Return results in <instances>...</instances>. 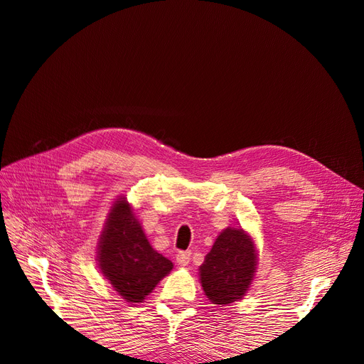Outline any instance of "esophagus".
Returning <instances> with one entry per match:
<instances>
[{
	"label": "esophagus",
	"mask_w": 364,
	"mask_h": 364,
	"mask_svg": "<svg viewBox=\"0 0 364 364\" xmlns=\"http://www.w3.org/2000/svg\"><path fill=\"white\" fill-rule=\"evenodd\" d=\"M191 259V252H179L176 255V261H178L179 266H188Z\"/></svg>",
	"instance_id": "1"
}]
</instances>
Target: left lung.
<instances>
[{
	"instance_id": "8db88e82",
	"label": "left lung",
	"mask_w": 364,
	"mask_h": 364,
	"mask_svg": "<svg viewBox=\"0 0 364 364\" xmlns=\"http://www.w3.org/2000/svg\"><path fill=\"white\" fill-rule=\"evenodd\" d=\"M255 243L246 230L228 226L214 241L199 269L202 289L215 305H228L243 297L257 272Z\"/></svg>"
}]
</instances>
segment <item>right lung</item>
<instances>
[{
  "label": "right lung",
  "mask_w": 364,
  "mask_h": 364,
  "mask_svg": "<svg viewBox=\"0 0 364 364\" xmlns=\"http://www.w3.org/2000/svg\"><path fill=\"white\" fill-rule=\"evenodd\" d=\"M97 261L103 277L129 304L144 301L173 269V262L150 246L126 197L117 199L107 214Z\"/></svg>",
  "instance_id": "add662e5"
}]
</instances>
